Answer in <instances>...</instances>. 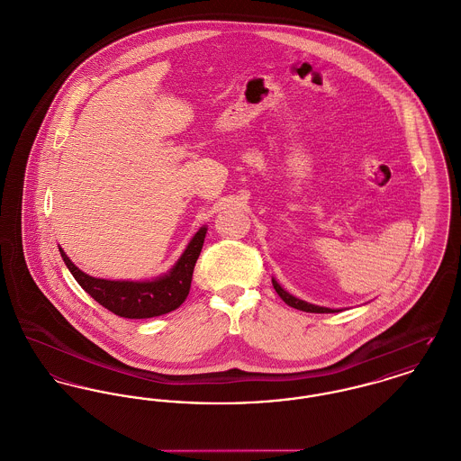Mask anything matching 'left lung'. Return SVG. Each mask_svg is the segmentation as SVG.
Instances as JSON below:
<instances>
[{
    "label": "left lung",
    "instance_id": "8db88e82",
    "mask_svg": "<svg viewBox=\"0 0 461 461\" xmlns=\"http://www.w3.org/2000/svg\"><path fill=\"white\" fill-rule=\"evenodd\" d=\"M274 284V289L277 291V294L283 298L284 302L293 307V309H298V311H303V312H316V314H328V312H335L333 309H328V307H319V305H312V303H307L300 298H294L293 294H289L287 291H284L283 287L279 285V283L276 279H272Z\"/></svg>",
    "mask_w": 461,
    "mask_h": 461
}]
</instances>
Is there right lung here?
Here are the masks:
<instances>
[{"label":"right lung","instance_id":"add662e5","mask_svg":"<svg viewBox=\"0 0 461 461\" xmlns=\"http://www.w3.org/2000/svg\"><path fill=\"white\" fill-rule=\"evenodd\" d=\"M207 228H202L180 256L170 274L158 277L156 281L131 283V281H105L95 279L84 274L70 261V258L59 249L63 261L67 263L75 281L82 285L102 307L119 318H156L176 311L189 294L193 270L203 248Z\"/></svg>","mask_w":461,"mask_h":461}]
</instances>
